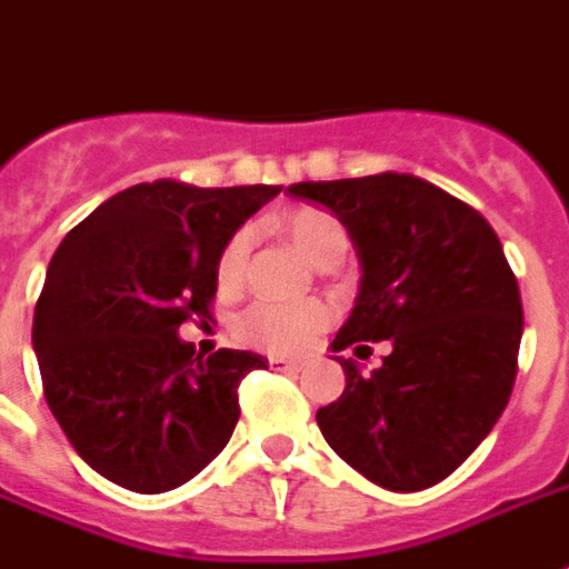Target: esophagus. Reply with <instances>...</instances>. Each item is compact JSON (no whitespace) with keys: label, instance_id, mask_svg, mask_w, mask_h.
Segmentation results:
<instances>
[{"label":"esophagus","instance_id":"obj_1","mask_svg":"<svg viewBox=\"0 0 569 569\" xmlns=\"http://www.w3.org/2000/svg\"><path fill=\"white\" fill-rule=\"evenodd\" d=\"M271 369H277V371H289V375H298V371L305 369V366H301V362H292V359L271 357Z\"/></svg>","mask_w":569,"mask_h":569}]
</instances>
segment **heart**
Returning a JSON list of instances; mask_svg holds the SVG:
<instances>
[{
	"mask_svg": "<svg viewBox=\"0 0 569 569\" xmlns=\"http://www.w3.org/2000/svg\"><path fill=\"white\" fill-rule=\"evenodd\" d=\"M286 234L292 240V247L310 261V264H322L329 259H341L347 249V231L345 224L335 216L320 210H301L286 219ZM249 234L237 231L222 249L219 259V280L224 286H234L243 273V261H247ZM332 320V313L320 301H273V298H261L256 305H249L240 320H237V335L249 341L259 350L277 353V357H292V353H305Z\"/></svg>",
	"mask_w": 569,
	"mask_h": 569,
	"instance_id": "b5f03b06",
	"label": "heart"
}]
</instances>
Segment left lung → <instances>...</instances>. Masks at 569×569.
<instances>
[{
  "label": "left lung",
  "instance_id": "1",
  "mask_svg": "<svg viewBox=\"0 0 569 569\" xmlns=\"http://www.w3.org/2000/svg\"><path fill=\"white\" fill-rule=\"evenodd\" d=\"M286 194L332 210L359 256V292L335 353L390 345L371 371L332 357L347 387L317 411L322 436L381 488L439 485L512 396L525 310L500 237L469 203L411 173L296 182Z\"/></svg>",
  "mask_w": 569,
  "mask_h": 569
}]
</instances>
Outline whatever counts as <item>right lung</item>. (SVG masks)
Instances as JSON below:
<instances>
[{
	"label": "right lung",
	"mask_w": 569,
	"mask_h": 569,
	"mask_svg": "<svg viewBox=\"0 0 569 569\" xmlns=\"http://www.w3.org/2000/svg\"><path fill=\"white\" fill-rule=\"evenodd\" d=\"M280 188L140 182L103 200L57 247L32 350L51 415L109 481L173 490L231 439L237 387L268 362L249 350L194 357L179 326L210 317L224 243Z\"/></svg>",
	"instance_id": "1"
}]
</instances>
